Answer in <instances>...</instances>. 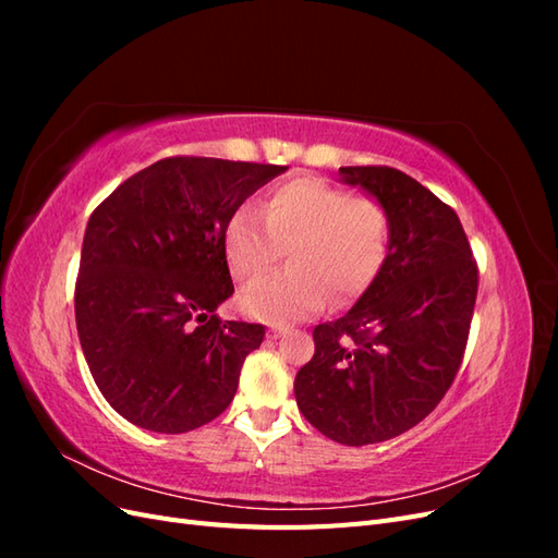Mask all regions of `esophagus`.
<instances>
[{"label":"esophagus","mask_w":558,"mask_h":558,"mask_svg":"<svg viewBox=\"0 0 558 558\" xmlns=\"http://www.w3.org/2000/svg\"><path fill=\"white\" fill-rule=\"evenodd\" d=\"M286 332H289V328H286V326H272L267 330V337H269V340H279V337L286 335Z\"/></svg>","instance_id":"esophagus-1"}]
</instances>
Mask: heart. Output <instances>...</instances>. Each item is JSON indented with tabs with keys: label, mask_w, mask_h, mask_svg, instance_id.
Here are the masks:
<instances>
[{
	"label": "heart",
	"mask_w": 558,
	"mask_h": 558,
	"mask_svg": "<svg viewBox=\"0 0 558 558\" xmlns=\"http://www.w3.org/2000/svg\"><path fill=\"white\" fill-rule=\"evenodd\" d=\"M391 244V218L375 197H351L320 179L286 181L267 195L263 216L240 207L223 232L232 275L244 283L263 279L283 248L289 272L253 283L242 310L269 324H293L326 307L349 305L377 279Z\"/></svg>",
	"instance_id": "obj_1"
}]
</instances>
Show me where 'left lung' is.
<instances>
[{"label": "left lung", "mask_w": 558, "mask_h": 558, "mask_svg": "<svg viewBox=\"0 0 558 558\" xmlns=\"http://www.w3.org/2000/svg\"><path fill=\"white\" fill-rule=\"evenodd\" d=\"M377 197L391 244L377 279L342 318L314 328L295 400L330 440L363 447L424 421L459 373L477 300V263L456 211L393 167H340Z\"/></svg>", "instance_id": "left-lung-1"}]
</instances>
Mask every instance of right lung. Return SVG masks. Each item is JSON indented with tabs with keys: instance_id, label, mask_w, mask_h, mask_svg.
Listing matches in <instances>:
<instances>
[{
	"instance_id": "1",
	"label": "right lung",
	"mask_w": 558,
	"mask_h": 558,
	"mask_svg": "<svg viewBox=\"0 0 558 558\" xmlns=\"http://www.w3.org/2000/svg\"><path fill=\"white\" fill-rule=\"evenodd\" d=\"M286 170L174 156L132 174L93 211L76 330L97 388L130 424L189 433L232 402L265 326L216 316L234 291L223 232L242 202Z\"/></svg>"
}]
</instances>
